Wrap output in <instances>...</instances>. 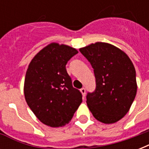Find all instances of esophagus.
<instances>
[{
    "label": "esophagus",
    "mask_w": 149,
    "mask_h": 149,
    "mask_svg": "<svg viewBox=\"0 0 149 149\" xmlns=\"http://www.w3.org/2000/svg\"><path fill=\"white\" fill-rule=\"evenodd\" d=\"M81 93H82V95H83V97H84L85 96V93H86V90H85V88H81Z\"/></svg>",
    "instance_id": "esophagus-1"
}]
</instances>
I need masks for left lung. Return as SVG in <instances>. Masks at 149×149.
<instances>
[{
	"mask_svg": "<svg viewBox=\"0 0 149 149\" xmlns=\"http://www.w3.org/2000/svg\"><path fill=\"white\" fill-rule=\"evenodd\" d=\"M90 62L96 89L88 93L87 105L97 120L112 124L123 118L136 94V70L128 55L116 46L97 42L80 49Z\"/></svg>",
	"mask_w": 149,
	"mask_h": 149,
	"instance_id": "1",
	"label": "left lung"
}]
</instances>
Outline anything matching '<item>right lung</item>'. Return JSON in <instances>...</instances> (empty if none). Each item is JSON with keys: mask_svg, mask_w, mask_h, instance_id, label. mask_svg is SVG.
<instances>
[{"mask_svg": "<svg viewBox=\"0 0 149 149\" xmlns=\"http://www.w3.org/2000/svg\"><path fill=\"white\" fill-rule=\"evenodd\" d=\"M78 53L74 48L51 43L29 65L24 93L28 105L40 121L50 127L68 124L82 102V94L72 87L66 64Z\"/></svg>", "mask_w": 149, "mask_h": 149, "instance_id": "1", "label": "right lung"}]
</instances>
